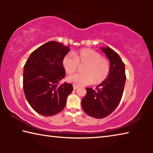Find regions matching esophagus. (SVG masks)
I'll return each instance as SVG.
<instances>
[{"label":"esophagus","instance_id":"esophagus-1","mask_svg":"<svg viewBox=\"0 0 153 153\" xmlns=\"http://www.w3.org/2000/svg\"><path fill=\"white\" fill-rule=\"evenodd\" d=\"M74 90H76L77 88V86H75V85H74Z\"/></svg>","mask_w":153,"mask_h":153}]
</instances>
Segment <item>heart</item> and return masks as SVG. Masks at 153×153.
I'll return each mask as SVG.
<instances>
[{"mask_svg":"<svg viewBox=\"0 0 153 153\" xmlns=\"http://www.w3.org/2000/svg\"><path fill=\"white\" fill-rule=\"evenodd\" d=\"M79 65L84 73H77L67 77V81L75 86H85L94 82L98 84L107 79L110 72V63L108 59L100 56L98 52L91 48H82L73 53V55L64 56L62 65L67 74L76 71Z\"/></svg>","mask_w":153,"mask_h":153,"instance_id":"1","label":"heart"}]
</instances>
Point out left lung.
Here are the masks:
<instances>
[{"label":"left lung","mask_w":153,"mask_h":153,"mask_svg":"<svg viewBox=\"0 0 153 153\" xmlns=\"http://www.w3.org/2000/svg\"><path fill=\"white\" fill-rule=\"evenodd\" d=\"M101 50L109 59V74L95 90L86 88V94L82 100L84 112L97 119L107 117L117 107L122 98L126 79L125 64L118 54L108 46Z\"/></svg>","instance_id":"8db88e82"}]
</instances>
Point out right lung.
<instances>
[{
	"label": "right lung",
	"instance_id": "right-lung-1",
	"mask_svg": "<svg viewBox=\"0 0 153 153\" xmlns=\"http://www.w3.org/2000/svg\"><path fill=\"white\" fill-rule=\"evenodd\" d=\"M69 46L50 41L32 52L25 63L23 87L28 103L43 116L55 115L63 109L73 86L59 83L65 76L62 61Z\"/></svg>",
	"mask_w": 153,
	"mask_h": 153
}]
</instances>
